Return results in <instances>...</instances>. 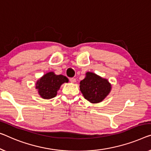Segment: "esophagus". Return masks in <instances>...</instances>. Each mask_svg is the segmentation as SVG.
Here are the masks:
<instances>
[{
  "label": "esophagus",
  "instance_id": "1",
  "mask_svg": "<svg viewBox=\"0 0 151 151\" xmlns=\"http://www.w3.org/2000/svg\"><path fill=\"white\" fill-rule=\"evenodd\" d=\"M70 81L72 83H76V78H70Z\"/></svg>",
  "mask_w": 151,
  "mask_h": 151
}]
</instances>
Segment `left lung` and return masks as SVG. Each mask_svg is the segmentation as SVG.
<instances>
[{"instance_id":"8db88e82","label":"left lung","mask_w":151,"mask_h":151,"mask_svg":"<svg viewBox=\"0 0 151 151\" xmlns=\"http://www.w3.org/2000/svg\"><path fill=\"white\" fill-rule=\"evenodd\" d=\"M79 87L85 99L92 104H97L104 100L112 89L108 79L91 72L85 73V77L80 82Z\"/></svg>"}]
</instances>
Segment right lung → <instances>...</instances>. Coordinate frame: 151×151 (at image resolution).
<instances>
[{
  "mask_svg": "<svg viewBox=\"0 0 151 151\" xmlns=\"http://www.w3.org/2000/svg\"><path fill=\"white\" fill-rule=\"evenodd\" d=\"M64 83H68V78L66 76L57 75L53 72H49L37 81L35 88L40 97L49 100L57 96L58 91Z\"/></svg>",
  "mask_w": 151,
  "mask_h": 151,
  "instance_id": "add662e5",
  "label": "right lung"
}]
</instances>
